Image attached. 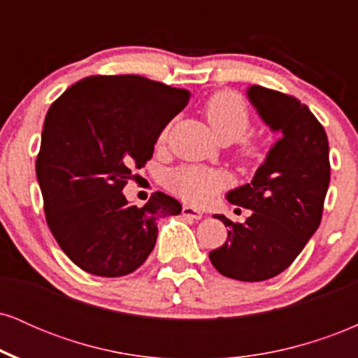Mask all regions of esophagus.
I'll return each instance as SVG.
<instances>
[{"instance_id": "obj_1", "label": "esophagus", "mask_w": 358, "mask_h": 358, "mask_svg": "<svg viewBox=\"0 0 358 358\" xmlns=\"http://www.w3.org/2000/svg\"><path fill=\"white\" fill-rule=\"evenodd\" d=\"M182 215L187 217V219H192V220H200L203 217V212L196 210V208L190 207V205H185L182 208Z\"/></svg>"}]
</instances>
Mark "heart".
<instances>
[{
	"mask_svg": "<svg viewBox=\"0 0 358 358\" xmlns=\"http://www.w3.org/2000/svg\"><path fill=\"white\" fill-rule=\"evenodd\" d=\"M203 114L210 124L213 134L220 141H236L249 127V110L241 96L231 90H222L205 102ZM168 127L159 133L158 141L166 139ZM261 153V146L256 141L244 139L241 145V155L245 162H252ZM227 183L222 171L202 166H180L166 175V187L190 203L203 205L213 200V196Z\"/></svg>",
	"mask_w": 358,
	"mask_h": 358,
	"instance_id": "obj_1",
	"label": "heart"
}]
</instances>
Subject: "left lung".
<instances>
[{"label":"left lung","instance_id":"8db88e82","mask_svg":"<svg viewBox=\"0 0 358 358\" xmlns=\"http://www.w3.org/2000/svg\"><path fill=\"white\" fill-rule=\"evenodd\" d=\"M248 99L279 139L250 183L227 193L229 202L252 213L244 224L217 215L231 231L208 257L224 276L254 282L289 268L318 229L330 185V150L323 126L296 97L250 85Z\"/></svg>","mask_w":358,"mask_h":358}]
</instances>
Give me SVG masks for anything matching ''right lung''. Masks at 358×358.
Segmentation results:
<instances>
[{"label": "right lung", "instance_id": "1", "mask_svg": "<svg viewBox=\"0 0 358 358\" xmlns=\"http://www.w3.org/2000/svg\"><path fill=\"white\" fill-rule=\"evenodd\" d=\"M188 101V90L146 77L90 76L50 106L36 180L48 227L80 269L102 278L133 273L155 248L158 219L182 212L162 192L139 208L122 188Z\"/></svg>", "mask_w": 358, "mask_h": 358}]
</instances>
